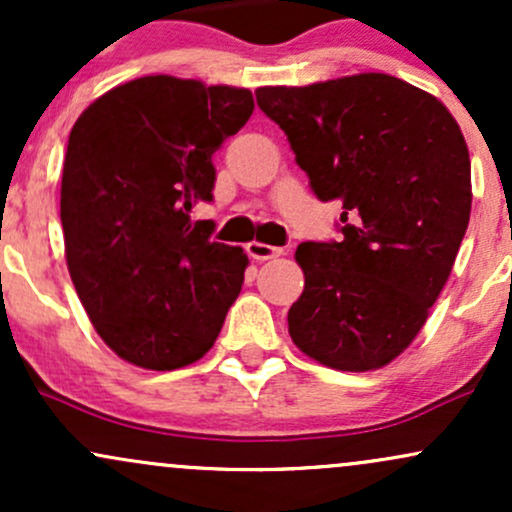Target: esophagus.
Returning a JSON list of instances; mask_svg holds the SVG:
<instances>
[{
	"instance_id": "esophagus-1",
	"label": "esophagus",
	"mask_w": 512,
	"mask_h": 512,
	"mask_svg": "<svg viewBox=\"0 0 512 512\" xmlns=\"http://www.w3.org/2000/svg\"><path fill=\"white\" fill-rule=\"evenodd\" d=\"M245 250H248V255L252 257V260H257V262L274 260V257L284 255V248H276V245L260 243V240H252V243L245 245Z\"/></svg>"
}]
</instances>
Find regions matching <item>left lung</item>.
Instances as JSON below:
<instances>
[{
	"label": "left lung",
	"mask_w": 512,
	"mask_h": 512,
	"mask_svg": "<svg viewBox=\"0 0 512 512\" xmlns=\"http://www.w3.org/2000/svg\"><path fill=\"white\" fill-rule=\"evenodd\" d=\"M322 202L342 199V240L301 243L289 334L334 370L383 368L414 342L452 272L472 211L460 125L390 74L257 88Z\"/></svg>",
	"instance_id": "8db88e82"
}]
</instances>
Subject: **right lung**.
<instances>
[{
	"label": "right lung",
	"instance_id": "right-lung-1",
	"mask_svg": "<svg viewBox=\"0 0 512 512\" xmlns=\"http://www.w3.org/2000/svg\"><path fill=\"white\" fill-rule=\"evenodd\" d=\"M248 88L156 74L96 98L69 134L60 219L69 276L117 356L146 370L190 366L214 346L248 255L211 240L223 139L250 120Z\"/></svg>",
	"mask_w": 512,
	"mask_h": 512
}]
</instances>
